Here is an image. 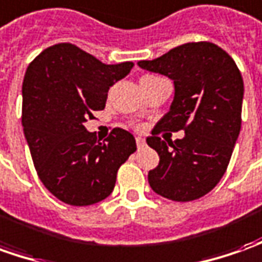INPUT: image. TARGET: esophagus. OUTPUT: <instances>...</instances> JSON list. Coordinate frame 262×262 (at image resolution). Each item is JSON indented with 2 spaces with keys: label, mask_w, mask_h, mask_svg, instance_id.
<instances>
[{
  "label": "esophagus",
  "mask_w": 262,
  "mask_h": 262,
  "mask_svg": "<svg viewBox=\"0 0 262 262\" xmlns=\"http://www.w3.org/2000/svg\"><path fill=\"white\" fill-rule=\"evenodd\" d=\"M136 145H138V147L140 149V147H143V146L146 145V140L143 138H136Z\"/></svg>",
  "instance_id": "esophagus-1"
}]
</instances>
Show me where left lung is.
Wrapping results in <instances>:
<instances>
[{"mask_svg": "<svg viewBox=\"0 0 262 262\" xmlns=\"http://www.w3.org/2000/svg\"><path fill=\"white\" fill-rule=\"evenodd\" d=\"M138 64L175 84L170 110L146 139L159 155L149 185L163 198L195 201L212 191L228 168L241 130V71L227 51L209 41L186 42ZM162 128L183 130L185 136L165 142L157 136Z\"/></svg>", "mask_w": 262, "mask_h": 262, "instance_id": "1", "label": "left lung"}]
</instances>
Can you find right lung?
<instances>
[{
    "label": "right lung",
    "instance_id": "add662e5",
    "mask_svg": "<svg viewBox=\"0 0 262 262\" xmlns=\"http://www.w3.org/2000/svg\"><path fill=\"white\" fill-rule=\"evenodd\" d=\"M133 63L104 64L70 42L51 46L30 63L23 81V127L37 175L73 206L112 193L119 168L136 150L133 135L115 127L97 140L84 122L103 110L107 92Z\"/></svg>",
    "mask_w": 262,
    "mask_h": 262
}]
</instances>
